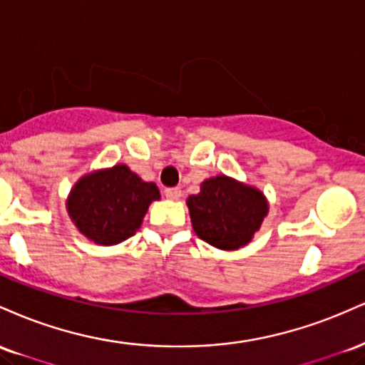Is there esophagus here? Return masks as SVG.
Returning <instances> with one entry per match:
<instances>
[{"label": "esophagus", "instance_id": "obj_1", "mask_svg": "<svg viewBox=\"0 0 365 365\" xmlns=\"http://www.w3.org/2000/svg\"><path fill=\"white\" fill-rule=\"evenodd\" d=\"M165 195L168 197L170 200H178L180 197H182V190H180V188H166Z\"/></svg>", "mask_w": 365, "mask_h": 365}]
</instances>
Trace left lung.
Returning a JSON list of instances; mask_svg holds the SVG:
<instances>
[{"instance_id":"left-lung-1","label":"left lung","mask_w":365,"mask_h":365,"mask_svg":"<svg viewBox=\"0 0 365 365\" xmlns=\"http://www.w3.org/2000/svg\"><path fill=\"white\" fill-rule=\"evenodd\" d=\"M192 228L200 240L221 250H237L252 242L269 212V202L257 187L216 175L188 195Z\"/></svg>"}]
</instances>
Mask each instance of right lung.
Returning <instances> with one entry per match:
<instances>
[{"label":"right lung","instance_id":"obj_1","mask_svg":"<svg viewBox=\"0 0 365 365\" xmlns=\"http://www.w3.org/2000/svg\"><path fill=\"white\" fill-rule=\"evenodd\" d=\"M159 199L156 183L121 163L82 175L66 197V211L87 240L110 247L135 235L150 202Z\"/></svg>","mask_w":365,"mask_h":365}]
</instances>
